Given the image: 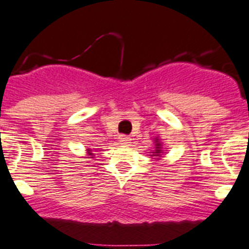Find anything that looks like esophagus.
I'll list each match as a JSON object with an SVG mask.
<instances>
[{
  "mask_svg": "<svg viewBox=\"0 0 249 249\" xmlns=\"http://www.w3.org/2000/svg\"><path fill=\"white\" fill-rule=\"evenodd\" d=\"M119 141H120L123 144H128V143H130L131 139L129 138L128 135H120V137H119Z\"/></svg>",
  "mask_w": 249,
  "mask_h": 249,
  "instance_id": "1",
  "label": "esophagus"
}]
</instances>
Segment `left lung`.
<instances>
[{"instance_id":"1","label":"left lung","mask_w":249,"mask_h":249,"mask_svg":"<svg viewBox=\"0 0 249 249\" xmlns=\"http://www.w3.org/2000/svg\"><path fill=\"white\" fill-rule=\"evenodd\" d=\"M153 153H156V156H159L160 153H161V144L159 143V141L156 142V151H155Z\"/></svg>"}]
</instances>
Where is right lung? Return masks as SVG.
Here are the masks:
<instances>
[{
  "instance_id": "right-lung-1",
  "label": "right lung",
  "mask_w": 249,
  "mask_h": 249,
  "mask_svg": "<svg viewBox=\"0 0 249 249\" xmlns=\"http://www.w3.org/2000/svg\"><path fill=\"white\" fill-rule=\"evenodd\" d=\"M88 153H89V155H90V156H92V152H90V151H89V152H88Z\"/></svg>"
}]
</instances>
